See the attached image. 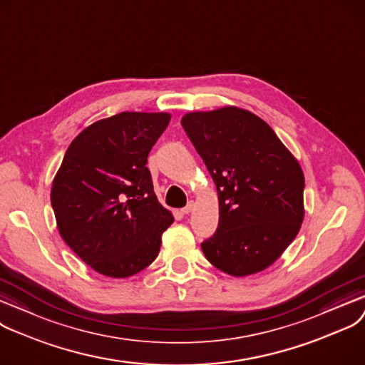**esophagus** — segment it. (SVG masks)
Wrapping results in <instances>:
<instances>
[{
    "label": "esophagus",
    "instance_id": "34e87169",
    "mask_svg": "<svg viewBox=\"0 0 365 365\" xmlns=\"http://www.w3.org/2000/svg\"><path fill=\"white\" fill-rule=\"evenodd\" d=\"M193 206H195V202H193V200H190V202L182 207L181 212H182V214H190V212L193 211Z\"/></svg>",
    "mask_w": 365,
    "mask_h": 365
}]
</instances>
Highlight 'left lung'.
I'll return each mask as SVG.
<instances>
[{"label":"left lung","mask_w":365,"mask_h":365,"mask_svg":"<svg viewBox=\"0 0 365 365\" xmlns=\"http://www.w3.org/2000/svg\"><path fill=\"white\" fill-rule=\"evenodd\" d=\"M181 125L217 185L218 227L202 242L207 262L237 277L264 270L303 222L299 162L266 121L247 110L188 113Z\"/></svg>","instance_id":"1"}]
</instances>
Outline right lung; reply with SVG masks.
<instances>
[{
  "instance_id": "add662e5",
  "label": "right lung",
  "mask_w": 365,
  "mask_h": 365,
  "mask_svg": "<svg viewBox=\"0 0 365 365\" xmlns=\"http://www.w3.org/2000/svg\"><path fill=\"white\" fill-rule=\"evenodd\" d=\"M166 113H120L69 144L51 185L66 245L95 272L128 277L159 255L173 221L154 195L147 158L169 125Z\"/></svg>"
}]
</instances>
